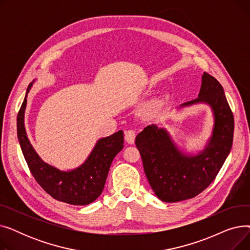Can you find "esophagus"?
Here are the masks:
<instances>
[{"mask_svg":"<svg viewBox=\"0 0 250 250\" xmlns=\"http://www.w3.org/2000/svg\"><path fill=\"white\" fill-rule=\"evenodd\" d=\"M135 139H136V132L134 130H126L125 133V140L126 143L128 144H134L135 143Z\"/></svg>","mask_w":250,"mask_h":250,"instance_id":"1","label":"esophagus"}]
</instances>
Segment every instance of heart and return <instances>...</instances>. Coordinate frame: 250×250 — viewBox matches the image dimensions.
Here are the masks:
<instances>
[{
  "label": "heart",
  "instance_id": "1",
  "mask_svg": "<svg viewBox=\"0 0 250 250\" xmlns=\"http://www.w3.org/2000/svg\"><path fill=\"white\" fill-rule=\"evenodd\" d=\"M158 105H159L158 103H157V104H152L151 106H149V107L147 108V111H146L147 114H152V113L154 112V110H155L157 107H158Z\"/></svg>",
  "mask_w": 250,
  "mask_h": 250
}]
</instances>
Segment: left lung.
<instances>
[{
	"instance_id": "1",
	"label": "left lung",
	"mask_w": 250,
	"mask_h": 250,
	"mask_svg": "<svg viewBox=\"0 0 250 250\" xmlns=\"http://www.w3.org/2000/svg\"><path fill=\"white\" fill-rule=\"evenodd\" d=\"M195 104L208 105L214 122L201 151L188 152L178 146L168 130L157 125L146 126L136 138L144 171L162 202L176 203L201 193L213 182L231 151L233 113L224 89L213 76L204 73L199 97L180 104L177 109Z\"/></svg>"
}]
</instances>
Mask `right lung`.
Listing matches in <instances>:
<instances>
[{
    "label": "right lung",
    "mask_w": 250,
    "mask_h": 250,
    "mask_svg": "<svg viewBox=\"0 0 250 250\" xmlns=\"http://www.w3.org/2000/svg\"><path fill=\"white\" fill-rule=\"evenodd\" d=\"M35 81L29 84L17 116V136L24 158L39 186L54 199L75 206L93 203L103 191L112 160L124 148V132L100 138L86 160L74 169L62 170L48 164L31 145L24 124L27 95Z\"/></svg>",
    "instance_id": "right-lung-1"
}]
</instances>
